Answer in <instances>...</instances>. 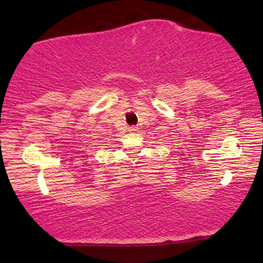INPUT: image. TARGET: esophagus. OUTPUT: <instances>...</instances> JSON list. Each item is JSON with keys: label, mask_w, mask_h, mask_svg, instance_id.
Masks as SVG:
<instances>
[{"label": "esophagus", "mask_w": 263, "mask_h": 263, "mask_svg": "<svg viewBox=\"0 0 263 263\" xmlns=\"http://www.w3.org/2000/svg\"><path fill=\"white\" fill-rule=\"evenodd\" d=\"M130 131H137V127L136 126H131L130 127Z\"/></svg>", "instance_id": "esophagus-1"}]
</instances>
